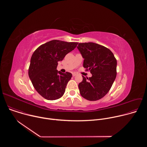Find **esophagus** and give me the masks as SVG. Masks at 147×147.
<instances>
[{"instance_id": "obj_1", "label": "esophagus", "mask_w": 147, "mask_h": 147, "mask_svg": "<svg viewBox=\"0 0 147 147\" xmlns=\"http://www.w3.org/2000/svg\"><path fill=\"white\" fill-rule=\"evenodd\" d=\"M72 74H73V77H74V76H76L77 75V74H76V73H73Z\"/></svg>"}]
</instances>
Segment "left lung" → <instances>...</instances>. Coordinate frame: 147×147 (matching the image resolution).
<instances>
[{"mask_svg": "<svg viewBox=\"0 0 147 147\" xmlns=\"http://www.w3.org/2000/svg\"><path fill=\"white\" fill-rule=\"evenodd\" d=\"M84 59L83 67L92 77L82 76L78 88L81 95L88 100L102 98L110 90L116 77L117 60L110 49L93 43H79L77 47Z\"/></svg>", "mask_w": 147, "mask_h": 147, "instance_id": "obj_1", "label": "left lung"}]
</instances>
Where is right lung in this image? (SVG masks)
<instances>
[{
	"mask_svg": "<svg viewBox=\"0 0 147 147\" xmlns=\"http://www.w3.org/2000/svg\"><path fill=\"white\" fill-rule=\"evenodd\" d=\"M77 44L52 40L39 46L33 53L28 76L34 88L45 99L56 100L63 95L72 74L58 71V61L63 59Z\"/></svg>",
	"mask_w": 147,
	"mask_h": 147,
	"instance_id": "1",
	"label": "right lung"
}]
</instances>
